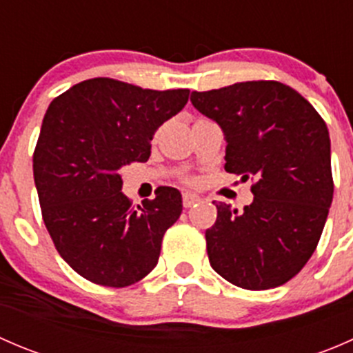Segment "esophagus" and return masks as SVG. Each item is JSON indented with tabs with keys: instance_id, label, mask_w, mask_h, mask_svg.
Listing matches in <instances>:
<instances>
[{
	"instance_id": "34e87169",
	"label": "esophagus",
	"mask_w": 353,
	"mask_h": 353,
	"mask_svg": "<svg viewBox=\"0 0 353 353\" xmlns=\"http://www.w3.org/2000/svg\"><path fill=\"white\" fill-rule=\"evenodd\" d=\"M198 201H199V196H196V194H193V193H184L183 194L184 208H191V206L196 205Z\"/></svg>"
}]
</instances>
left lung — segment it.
<instances>
[{
    "label": "left lung",
    "instance_id": "obj_1",
    "mask_svg": "<svg viewBox=\"0 0 353 353\" xmlns=\"http://www.w3.org/2000/svg\"><path fill=\"white\" fill-rule=\"evenodd\" d=\"M191 102L225 137V170L254 177L243 212L222 201L205 232L210 265L248 290L283 285L314 252L333 199L330 133L299 92L243 81L193 92Z\"/></svg>",
    "mask_w": 353,
    "mask_h": 353
}]
</instances>
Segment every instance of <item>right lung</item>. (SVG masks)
<instances>
[{
	"mask_svg": "<svg viewBox=\"0 0 353 353\" xmlns=\"http://www.w3.org/2000/svg\"><path fill=\"white\" fill-rule=\"evenodd\" d=\"M190 90H148L112 78L73 85L49 104L34 152V181L48 232L68 265L90 282L128 287L157 266L179 219L176 188L131 206L121 170L147 162L155 131Z\"/></svg>",
	"mask_w": 353,
	"mask_h": 353,
	"instance_id": "1",
	"label": "right lung"
}]
</instances>
